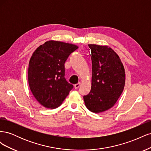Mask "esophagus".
Returning <instances> with one entry per match:
<instances>
[{"mask_svg": "<svg viewBox=\"0 0 151 151\" xmlns=\"http://www.w3.org/2000/svg\"><path fill=\"white\" fill-rule=\"evenodd\" d=\"M80 86H81V83L76 84L74 85V88H75V89H78V88H79Z\"/></svg>", "mask_w": 151, "mask_h": 151, "instance_id": "obj_1", "label": "esophagus"}]
</instances>
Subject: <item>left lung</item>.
<instances>
[{
  "label": "left lung",
  "instance_id": "left-lung-1",
  "mask_svg": "<svg viewBox=\"0 0 151 151\" xmlns=\"http://www.w3.org/2000/svg\"><path fill=\"white\" fill-rule=\"evenodd\" d=\"M92 60V80L89 93L84 96L86 108L93 113L112 108L125 84V72L119 56L106 45L89 44Z\"/></svg>",
  "mask_w": 151,
  "mask_h": 151
}]
</instances>
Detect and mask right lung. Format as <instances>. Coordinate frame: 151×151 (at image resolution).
I'll return each instance as SVG.
<instances>
[{
	"mask_svg": "<svg viewBox=\"0 0 151 151\" xmlns=\"http://www.w3.org/2000/svg\"><path fill=\"white\" fill-rule=\"evenodd\" d=\"M77 48L74 44L49 40L32 54L28 83L32 94L43 106L49 109L60 106L73 88L64 77V63Z\"/></svg>",
	"mask_w": 151,
	"mask_h": 151,
	"instance_id": "1",
	"label": "right lung"
}]
</instances>
